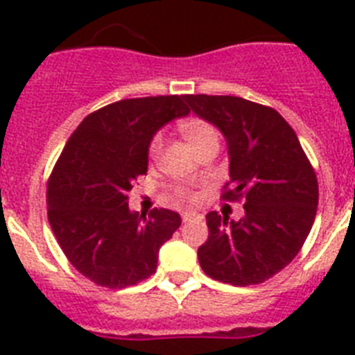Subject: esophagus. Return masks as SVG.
<instances>
[{"instance_id": "34e87169", "label": "esophagus", "mask_w": 355, "mask_h": 355, "mask_svg": "<svg viewBox=\"0 0 355 355\" xmlns=\"http://www.w3.org/2000/svg\"><path fill=\"white\" fill-rule=\"evenodd\" d=\"M199 214H195V211H184L182 214V221L184 223H188L191 221V219H199Z\"/></svg>"}]
</instances>
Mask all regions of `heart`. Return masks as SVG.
I'll return each instance as SVG.
<instances>
[{
	"mask_svg": "<svg viewBox=\"0 0 355 355\" xmlns=\"http://www.w3.org/2000/svg\"><path fill=\"white\" fill-rule=\"evenodd\" d=\"M180 130H182L184 138L188 139L189 145H191L193 149H197L199 145H202L205 141H208V139H219L217 128L206 121H195V119L193 121H186L182 123ZM160 150H162V136L160 134H156V136H153V139H150V144H149V156L155 160V158L160 156ZM169 197H171V200L175 202V205L191 202V200L197 199V195L188 191L186 188H173Z\"/></svg>",
	"mask_w": 355,
	"mask_h": 355,
	"instance_id": "b5f03b06",
	"label": "heart"
}]
</instances>
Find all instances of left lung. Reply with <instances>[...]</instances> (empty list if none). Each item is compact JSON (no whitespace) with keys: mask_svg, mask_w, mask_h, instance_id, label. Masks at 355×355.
<instances>
[{"mask_svg":"<svg viewBox=\"0 0 355 355\" xmlns=\"http://www.w3.org/2000/svg\"><path fill=\"white\" fill-rule=\"evenodd\" d=\"M199 118L227 138L230 180L223 200H243L245 217L210 211L199 263L214 280L256 286L291 263L313 227L317 175L291 125L275 108L236 96H186Z\"/></svg>","mask_w":355,"mask_h":355,"instance_id":"1","label":"left lung"}]
</instances>
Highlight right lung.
Here are the masks:
<instances>
[{
  "mask_svg": "<svg viewBox=\"0 0 355 355\" xmlns=\"http://www.w3.org/2000/svg\"><path fill=\"white\" fill-rule=\"evenodd\" d=\"M184 99L136 97L88 114L53 167L47 219L69 263L97 286L123 289L155 275L158 250L180 227L177 211L128 210V191L147 173L156 130L189 114Z\"/></svg>",
  "mask_w": 355,
  "mask_h": 355,
  "instance_id": "1",
  "label": "right lung"
}]
</instances>
